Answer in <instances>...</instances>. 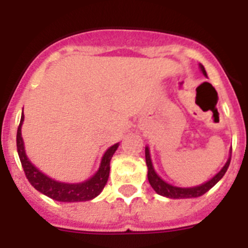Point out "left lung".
<instances>
[{"label":"left lung","mask_w":248,"mask_h":248,"mask_svg":"<svg viewBox=\"0 0 248 248\" xmlns=\"http://www.w3.org/2000/svg\"><path fill=\"white\" fill-rule=\"evenodd\" d=\"M200 69L203 73V76H207L202 64H200ZM145 161L146 166H148V180L149 183H150L151 187H153L157 194L169 199H192L199 198V196L203 195L205 192H207L211 187H214V186L222 179V176L225 175V172L227 171V169H229L231 157H229V160H227L226 164L223 165V168L221 169L220 171L215 175L212 179H210L207 183L202 184V185L194 186V187H177V186H172L170 185V184L165 183V181L155 172L154 166H153V163H151L150 151H149L148 146L145 148Z\"/></svg>","instance_id":"left-lung-1"}]
</instances>
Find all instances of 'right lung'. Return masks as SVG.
<instances>
[{
    "label": "right lung",
    "mask_w": 248,
    "mask_h": 248,
    "mask_svg": "<svg viewBox=\"0 0 248 248\" xmlns=\"http://www.w3.org/2000/svg\"><path fill=\"white\" fill-rule=\"evenodd\" d=\"M23 119H25V115H23V111H22L21 122H19L18 129H17V151H18V156L19 160H21L23 171H25L26 177L28 179L31 185L33 186L36 190H38L39 192H42L43 195L48 196V198L53 199L56 201H61V202L89 201L92 199L97 198L98 195L102 192V190L104 189L107 181H108L111 156L117 151L119 143L114 144L113 146H110L108 150L105 151L98 171L91 179L79 184L61 183V181L50 179L49 176L45 175L42 171H39L38 169L31 163L30 159L26 155L25 144H23L21 133Z\"/></svg>",
    "instance_id": "1"
}]
</instances>
